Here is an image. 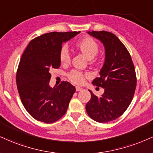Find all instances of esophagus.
<instances>
[{
  "instance_id": "1",
  "label": "esophagus",
  "mask_w": 153,
  "mask_h": 153,
  "mask_svg": "<svg viewBox=\"0 0 153 153\" xmlns=\"http://www.w3.org/2000/svg\"><path fill=\"white\" fill-rule=\"evenodd\" d=\"M75 89H76V91H82V88L80 87H78V86H76V87H75Z\"/></svg>"
}]
</instances>
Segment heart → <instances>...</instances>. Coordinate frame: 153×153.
<instances>
[{"label":"heart","instance_id":"1","mask_svg":"<svg viewBox=\"0 0 153 153\" xmlns=\"http://www.w3.org/2000/svg\"><path fill=\"white\" fill-rule=\"evenodd\" d=\"M76 47L89 60L95 58L98 53V44L91 37H86L76 43ZM71 52L67 45H62L60 50V60L62 63H68L71 61ZM85 74L78 70H73L68 75L70 80L76 84H82L85 81Z\"/></svg>","mask_w":153,"mask_h":153}]
</instances>
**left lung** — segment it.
I'll return each instance as SVG.
<instances>
[{"label": "left lung", "instance_id": "8db88e82", "mask_svg": "<svg viewBox=\"0 0 153 153\" xmlns=\"http://www.w3.org/2000/svg\"><path fill=\"white\" fill-rule=\"evenodd\" d=\"M88 33L103 44L105 59L100 77L93 81L104 88V93L97 97L89 91L91 98L85 109L96 122L108 123L121 116L133 98L137 85L135 67L128 51L115 35L104 30Z\"/></svg>", "mask_w": 153, "mask_h": 153}]
</instances>
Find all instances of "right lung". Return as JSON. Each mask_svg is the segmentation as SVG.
I'll use <instances>...</instances> for the list:
<instances>
[{
  "instance_id": "obj_1",
  "label": "right lung",
  "mask_w": 153,
  "mask_h": 153,
  "mask_svg": "<svg viewBox=\"0 0 153 153\" xmlns=\"http://www.w3.org/2000/svg\"><path fill=\"white\" fill-rule=\"evenodd\" d=\"M79 32H51L29 43L22 55L16 83L22 103L37 120L52 123L65 115L75 88L67 81L51 88V71L60 65V50L64 42Z\"/></svg>"
}]
</instances>
